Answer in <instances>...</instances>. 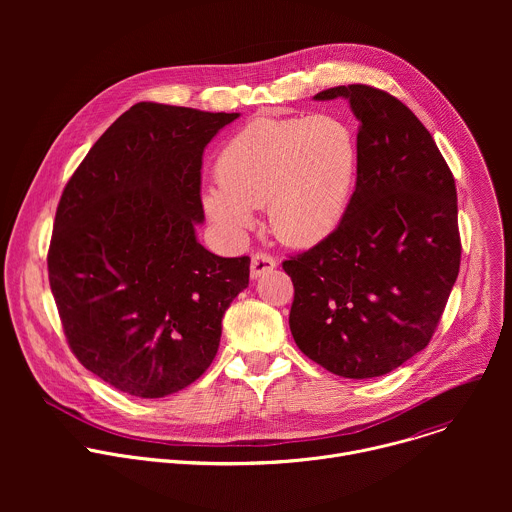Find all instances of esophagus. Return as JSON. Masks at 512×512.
<instances>
[{
	"label": "esophagus",
	"instance_id": "esophagus-1",
	"mask_svg": "<svg viewBox=\"0 0 512 512\" xmlns=\"http://www.w3.org/2000/svg\"><path fill=\"white\" fill-rule=\"evenodd\" d=\"M275 265L277 263H275V259L269 253H261V251L253 253V257H251V277L257 279V277L273 271Z\"/></svg>",
	"mask_w": 512,
	"mask_h": 512
}]
</instances>
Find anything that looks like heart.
<instances>
[{"label":"heart","instance_id":"b5f03b06","mask_svg":"<svg viewBox=\"0 0 512 512\" xmlns=\"http://www.w3.org/2000/svg\"><path fill=\"white\" fill-rule=\"evenodd\" d=\"M356 172V135L342 119L255 117L218 154V186L204 190L202 204L233 235L253 227V208L267 206L281 243L312 247L340 227Z\"/></svg>","mask_w":512,"mask_h":512}]
</instances>
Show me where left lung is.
<instances>
[{
  "label": "left lung",
  "mask_w": 512,
  "mask_h": 512,
  "mask_svg": "<svg viewBox=\"0 0 512 512\" xmlns=\"http://www.w3.org/2000/svg\"><path fill=\"white\" fill-rule=\"evenodd\" d=\"M358 119V172L340 227L283 261L298 348L344 379H373L423 350L460 271L454 176L431 133L393 95L334 87Z\"/></svg>",
  "instance_id": "1"
}]
</instances>
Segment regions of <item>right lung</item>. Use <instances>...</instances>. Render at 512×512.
Instances as JSON below:
<instances>
[{
	"instance_id": "right-lung-1",
	"label": "right lung",
	"mask_w": 512,
	"mask_h": 512,
	"mask_svg": "<svg viewBox=\"0 0 512 512\" xmlns=\"http://www.w3.org/2000/svg\"><path fill=\"white\" fill-rule=\"evenodd\" d=\"M237 117L137 103L60 196L48 279L66 340L127 395L160 399L194 383L249 285V257H218L196 239L204 148Z\"/></svg>"
}]
</instances>
